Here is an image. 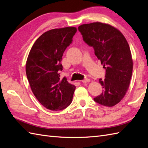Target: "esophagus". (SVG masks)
Masks as SVG:
<instances>
[{
    "mask_svg": "<svg viewBox=\"0 0 148 148\" xmlns=\"http://www.w3.org/2000/svg\"><path fill=\"white\" fill-rule=\"evenodd\" d=\"M82 82L83 83H89V82H90V79H88V78H86V79H83V80H82Z\"/></svg>",
    "mask_w": 148,
    "mask_h": 148,
    "instance_id": "1",
    "label": "esophagus"
}]
</instances>
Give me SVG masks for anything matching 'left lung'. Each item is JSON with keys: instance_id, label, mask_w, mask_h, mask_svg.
<instances>
[{"instance_id": "8db88e82", "label": "left lung", "mask_w": 148, "mask_h": 148, "mask_svg": "<svg viewBox=\"0 0 148 148\" xmlns=\"http://www.w3.org/2000/svg\"><path fill=\"white\" fill-rule=\"evenodd\" d=\"M84 41L93 47L97 59L106 69L105 79H99L103 91L94 101L102 106L113 107L120 102L130 86L133 60L123 34L114 26L101 22L78 27Z\"/></svg>"}]
</instances>
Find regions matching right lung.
<instances>
[{
  "mask_svg": "<svg viewBox=\"0 0 148 148\" xmlns=\"http://www.w3.org/2000/svg\"><path fill=\"white\" fill-rule=\"evenodd\" d=\"M77 31L75 27L51 29L43 33L31 47L26 73L36 98L47 109L60 110L70 106L75 86L60 78L61 61Z\"/></svg>",
  "mask_w": 148,
  "mask_h": 148,
  "instance_id": "obj_1",
  "label": "right lung"
}]
</instances>
